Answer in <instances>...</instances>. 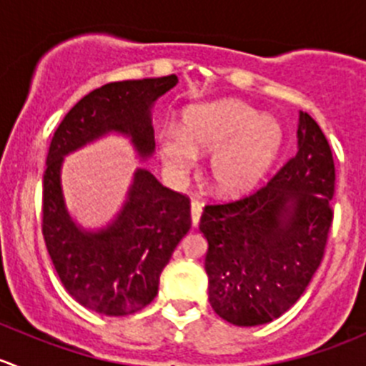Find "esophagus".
I'll return each mask as SVG.
<instances>
[{
    "instance_id": "1",
    "label": "esophagus",
    "mask_w": 366,
    "mask_h": 366,
    "mask_svg": "<svg viewBox=\"0 0 366 366\" xmlns=\"http://www.w3.org/2000/svg\"><path fill=\"white\" fill-rule=\"evenodd\" d=\"M200 216H202V204L200 202L193 200L191 202V221H193V224L200 223Z\"/></svg>"
}]
</instances>
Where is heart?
I'll list each match as a JSON object with an SVG mask.
<instances>
[{
    "label": "heart",
    "instance_id": "heart-1",
    "mask_svg": "<svg viewBox=\"0 0 366 366\" xmlns=\"http://www.w3.org/2000/svg\"><path fill=\"white\" fill-rule=\"evenodd\" d=\"M159 154L166 169L184 177L197 162V154H210L209 175L219 194L244 193L264 177L282 143V131L272 118L260 117L239 101H216L187 108L182 131L159 132Z\"/></svg>",
    "mask_w": 366,
    "mask_h": 366
}]
</instances>
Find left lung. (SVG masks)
<instances>
[{"label": "left lung", "instance_id": "8db88e82", "mask_svg": "<svg viewBox=\"0 0 366 366\" xmlns=\"http://www.w3.org/2000/svg\"><path fill=\"white\" fill-rule=\"evenodd\" d=\"M335 179L330 143L301 112L296 156L253 193L205 205L209 301L221 319L260 326L302 296L326 252Z\"/></svg>", "mask_w": 366, "mask_h": 366}]
</instances>
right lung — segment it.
Here are the masks:
<instances>
[{
  "label": "right lung",
  "mask_w": 366,
  "mask_h": 366,
  "mask_svg": "<svg viewBox=\"0 0 366 366\" xmlns=\"http://www.w3.org/2000/svg\"><path fill=\"white\" fill-rule=\"evenodd\" d=\"M179 83L175 74L108 83L84 95L54 131L42 184V235L65 290L101 315H131L159 289L173 249L191 228V204L147 169L134 173L129 198L106 230L70 219L60 186L64 156L109 131L131 136L142 157L156 149L150 108Z\"/></svg>",
  "instance_id": "obj_1"
}]
</instances>
